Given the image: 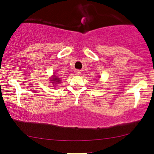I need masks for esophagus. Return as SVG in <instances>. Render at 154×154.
I'll return each mask as SVG.
<instances>
[{
    "label": "esophagus",
    "mask_w": 154,
    "mask_h": 154,
    "mask_svg": "<svg viewBox=\"0 0 154 154\" xmlns=\"http://www.w3.org/2000/svg\"><path fill=\"white\" fill-rule=\"evenodd\" d=\"M80 72H80L79 70H76V71H75V73H76V75H79Z\"/></svg>",
    "instance_id": "34e87169"
}]
</instances>
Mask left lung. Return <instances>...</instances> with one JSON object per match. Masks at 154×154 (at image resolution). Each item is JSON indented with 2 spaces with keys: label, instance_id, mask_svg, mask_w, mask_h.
Here are the masks:
<instances>
[{
  "label": "left lung",
  "instance_id": "obj_1",
  "mask_svg": "<svg viewBox=\"0 0 154 154\" xmlns=\"http://www.w3.org/2000/svg\"><path fill=\"white\" fill-rule=\"evenodd\" d=\"M100 77H99V78H100Z\"/></svg>",
  "mask_w": 154,
  "mask_h": 154
}]
</instances>
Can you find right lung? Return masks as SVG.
<instances>
[{"label":"right lung","instance_id":"right-lung-1","mask_svg":"<svg viewBox=\"0 0 154 154\" xmlns=\"http://www.w3.org/2000/svg\"><path fill=\"white\" fill-rule=\"evenodd\" d=\"M50 81L51 82V83H52V84H58L60 83V79L58 76H56V75H53V77L51 78Z\"/></svg>","mask_w":154,"mask_h":154}]
</instances>
